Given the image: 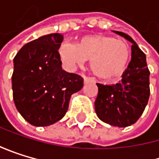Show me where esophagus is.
<instances>
[{
  "instance_id": "obj_1",
  "label": "esophagus",
  "mask_w": 159,
  "mask_h": 159,
  "mask_svg": "<svg viewBox=\"0 0 159 159\" xmlns=\"http://www.w3.org/2000/svg\"><path fill=\"white\" fill-rule=\"evenodd\" d=\"M94 81H95V79L93 77H85L84 78V82L86 84L89 83V82H94Z\"/></svg>"
}]
</instances>
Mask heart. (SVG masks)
<instances>
[{"mask_svg": "<svg viewBox=\"0 0 159 159\" xmlns=\"http://www.w3.org/2000/svg\"><path fill=\"white\" fill-rule=\"evenodd\" d=\"M59 55L64 65L71 70L89 60V68L97 77L112 81L126 70L131 48L121 39L106 35H87L80 38L77 45L64 43L59 48Z\"/></svg>", "mask_w": 159, "mask_h": 159, "instance_id": "heart-1", "label": "heart"}]
</instances>
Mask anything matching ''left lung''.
<instances>
[{"label": "left lung", "mask_w": 159, "mask_h": 159, "mask_svg": "<svg viewBox=\"0 0 159 159\" xmlns=\"http://www.w3.org/2000/svg\"><path fill=\"white\" fill-rule=\"evenodd\" d=\"M130 41L132 59L122 79L115 85L96 84L98 94L94 102L97 116L111 126L128 127L143 113L150 97V70L146 55L136 43L124 32L114 31Z\"/></svg>", "instance_id": "1"}]
</instances>
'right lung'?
Returning a JSON list of instances; mask_svg holds the SVG:
<instances>
[{"instance_id": "obj_1", "label": "right lung", "mask_w": 159, "mask_h": 159, "mask_svg": "<svg viewBox=\"0 0 159 159\" xmlns=\"http://www.w3.org/2000/svg\"><path fill=\"white\" fill-rule=\"evenodd\" d=\"M63 35L52 33L27 43L14 58L13 100L22 116L45 127L62 119L70 96L83 88V78L62 70L58 49Z\"/></svg>"}]
</instances>
